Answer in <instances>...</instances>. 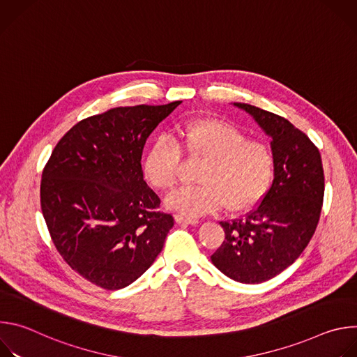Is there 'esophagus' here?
<instances>
[{"label":"esophagus","instance_id":"obj_1","mask_svg":"<svg viewBox=\"0 0 357 357\" xmlns=\"http://www.w3.org/2000/svg\"><path fill=\"white\" fill-rule=\"evenodd\" d=\"M175 222L176 223H186V225H197L199 220L195 218H188L183 215H175Z\"/></svg>","mask_w":357,"mask_h":357}]
</instances>
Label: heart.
Here are the masks:
<instances>
[{
	"instance_id": "1",
	"label": "heart",
	"mask_w": 357,
	"mask_h": 357,
	"mask_svg": "<svg viewBox=\"0 0 357 357\" xmlns=\"http://www.w3.org/2000/svg\"><path fill=\"white\" fill-rule=\"evenodd\" d=\"M182 154L203 161L197 182L165 199L167 208L188 216L220 211L240 213L252 209L268 193L275 157L271 146L250 139L244 131L219 119H195L181 124L175 141L158 138L142 158V174L157 189L169 190L179 179Z\"/></svg>"
}]
</instances>
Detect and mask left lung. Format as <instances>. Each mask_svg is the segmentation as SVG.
I'll return each instance as SVG.
<instances>
[{
  "mask_svg": "<svg viewBox=\"0 0 357 357\" xmlns=\"http://www.w3.org/2000/svg\"><path fill=\"white\" fill-rule=\"evenodd\" d=\"M234 106L271 137L275 172L256 209L220 222L225 240L211 259L229 278L260 284L289 267L311 241L322 211L325 176L319 149L307 134L274 113L245 103Z\"/></svg>",
  "mask_w": 357,
  "mask_h": 357,
  "instance_id": "8db88e82",
  "label": "left lung"
}]
</instances>
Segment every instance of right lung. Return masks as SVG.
<instances>
[{
  "mask_svg": "<svg viewBox=\"0 0 357 357\" xmlns=\"http://www.w3.org/2000/svg\"><path fill=\"white\" fill-rule=\"evenodd\" d=\"M182 101L116 107L73 126L40 181V209L63 260L87 281L121 289L161 252L174 218L144 181L149 134Z\"/></svg>",
  "mask_w": 357,
  "mask_h": 357,
  "instance_id": "obj_1",
  "label": "right lung"
}]
</instances>
